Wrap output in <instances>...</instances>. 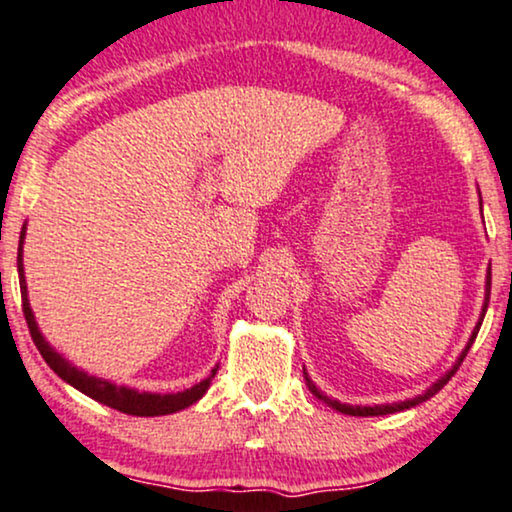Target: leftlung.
I'll return each mask as SVG.
<instances>
[{"label":"left lung","mask_w":512,"mask_h":512,"mask_svg":"<svg viewBox=\"0 0 512 512\" xmlns=\"http://www.w3.org/2000/svg\"><path fill=\"white\" fill-rule=\"evenodd\" d=\"M489 297H491V268H489V275H486V297H484V309H482V318H479V323H477V326H474L470 342H467V345H465V350H462V354H460V357H458V362L453 364V369L446 371V374H443L441 378H438V381L434 383V386H431V388H426L422 395H417V398H412V400H405V402H393V405H376V407L345 405V402H338V400L328 398V395H323L321 390H318V388L314 386V381H311L309 374H306V371H304V378H306V388H309L311 393H314L318 400H323V402H326V405L333 407V410H338V412H342V414H352V417H381V414H393V412L410 410V407H417L419 402H426V400H429V398H434V395L438 393V390H441L443 386H446V383L450 381V378L455 376V371L460 369L462 359L467 357V352H470V347H472L474 338H477L479 328H482V321H484V314H486V306H489Z\"/></svg>","instance_id":"1"}]
</instances>
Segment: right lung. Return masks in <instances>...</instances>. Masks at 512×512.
<instances>
[{
	"label": "right lung",
	"instance_id": "add662e5",
	"mask_svg": "<svg viewBox=\"0 0 512 512\" xmlns=\"http://www.w3.org/2000/svg\"><path fill=\"white\" fill-rule=\"evenodd\" d=\"M23 237H26V227H23L21 239H18V282H21L23 316H26L30 338H33L35 347H38L42 359H45L47 366H50L54 374H57L59 378H64L69 386L81 390V393L88 395V398L98 400V402H102V405L112 407V410H117V412L134 414V417H160V414L179 412V410H184V407L194 405L196 400H201L203 395H206V390L210 386V381H213L218 366L210 371L208 378H203L201 383H196L194 388L182 390V393L160 395V393H138V390H134V388L114 386V383H110V381H102V378L88 376L86 371L76 369V366H71L69 362H66L62 354L54 352V347L50 345V342L42 338V333L38 330V323H35V316H33V311H30V304H28L26 275H23V258H21Z\"/></svg>",
	"mask_w": 512,
	"mask_h": 512
}]
</instances>
